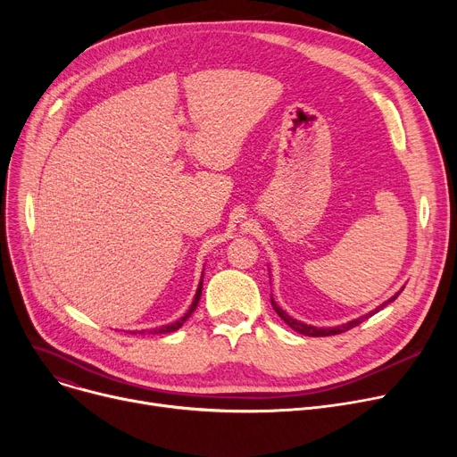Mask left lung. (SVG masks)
Masks as SVG:
<instances>
[{
	"label": "left lung",
	"mask_w": 457,
	"mask_h": 457,
	"mask_svg": "<svg viewBox=\"0 0 457 457\" xmlns=\"http://www.w3.org/2000/svg\"><path fill=\"white\" fill-rule=\"evenodd\" d=\"M402 291H403V289H402ZM398 295H400V293H396V295H395V296H391L387 302H383L381 305H378L374 311H370V313H367V315H363V317H359V319H355V320H350V322H346V324H343V326H335V328H317V326L303 324V322H300V320H296V319H293V317L287 315L285 311H283V309L274 302V298H270V302H272V307H274L276 313L281 317V320H283L287 326H291L295 331H298V333H302V335H307V337H328V335L345 333V331H348V329H352V328L359 326V324H361L363 320H367L369 317L376 315L379 309H383V307H386L387 303L395 302Z\"/></svg>",
	"instance_id": "1"
}]
</instances>
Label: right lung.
Masks as SVG:
<instances>
[{
    "instance_id": "1",
    "label": "right lung",
    "mask_w": 457,
    "mask_h": 457,
    "mask_svg": "<svg viewBox=\"0 0 457 457\" xmlns=\"http://www.w3.org/2000/svg\"><path fill=\"white\" fill-rule=\"evenodd\" d=\"M204 278V276H202ZM202 287H204V279L200 281V285H198V291H196V296H195V300H192V303H190V307H188V311L187 313L179 319V320H176L174 324H168V326H162V328H155V329H150V333H172V331H176V329H179L183 324H185V320L195 313V309L198 307V302H200V296H202ZM133 333V331H131ZM137 333V331H135ZM138 333H144V331H138Z\"/></svg>"
}]
</instances>
